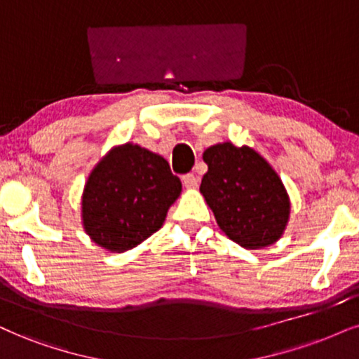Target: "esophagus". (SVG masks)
Listing matches in <instances>:
<instances>
[{
	"label": "esophagus",
	"instance_id": "esophagus-1",
	"mask_svg": "<svg viewBox=\"0 0 359 359\" xmlns=\"http://www.w3.org/2000/svg\"><path fill=\"white\" fill-rule=\"evenodd\" d=\"M183 184L188 189H196L198 184H200V180H198V176H194L193 172H188V175L183 176Z\"/></svg>",
	"mask_w": 359,
	"mask_h": 359
}]
</instances>
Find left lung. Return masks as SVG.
Instances as JSON below:
<instances>
[{
	"label": "left lung",
	"instance_id": "obj_1",
	"mask_svg": "<svg viewBox=\"0 0 359 359\" xmlns=\"http://www.w3.org/2000/svg\"><path fill=\"white\" fill-rule=\"evenodd\" d=\"M200 191L229 240L246 248L271 246L285 233L291 203L273 166L250 146H210Z\"/></svg>",
	"mask_w": 359,
	"mask_h": 359
}]
</instances>
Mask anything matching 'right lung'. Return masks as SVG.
I'll use <instances>...</instances> for the list:
<instances>
[{
  "label": "right lung",
  "mask_w": 359,
  "mask_h": 359,
  "mask_svg": "<svg viewBox=\"0 0 359 359\" xmlns=\"http://www.w3.org/2000/svg\"><path fill=\"white\" fill-rule=\"evenodd\" d=\"M180 194L165 158L135 143L113 146L85 183L83 228L106 251L125 253L163 226Z\"/></svg>",
  "instance_id": "right-lung-1"
}]
</instances>
